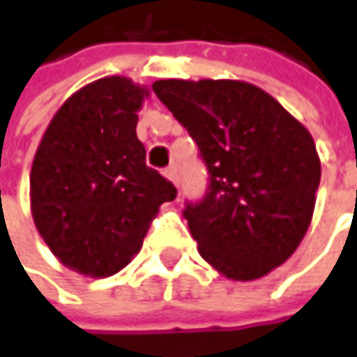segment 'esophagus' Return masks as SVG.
<instances>
[{"label":"esophagus","instance_id":"1","mask_svg":"<svg viewBox=\"0 0 357 357\" xmlns=\"http://www.w3.org/2000/svg\"><path fill=\"white\" fill-rule=\"evenodd\" d=\"M164 176H166V178L169 179V181H172V183H174V185H176V188H178V183H179V178H178V167H176V166H169V167H166V169H164Z\"/></svg>","mask_w":357,"mask_h":357}]
</instances>
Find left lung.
<instances>
[{
  "label": "left lung",
  "mask_w": 357,
  "mask_h": 357,
  "mask_svg": "<svg viewBox=\"0 0 357 357\" xmlns=\"http://www.w3.org/2000/svg\"><path fill=\"white\" fill-rule=\"evenodd\" d=\"M152 89L209 169V191L183 211L199 255L231 280L289 261L310 227L322 172L306 126L245 80L166 79Z\"/></svg>",
  "instance_id": "left-lung-1"
}]
</instances>
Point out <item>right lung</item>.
Returning a JSON list of instances; mask_svg holds the SVG:
<instances>
[{
    "label": "right lung",
    "instance_id": "obj_1",
    "mask_svg": "<svg viewBox=\"0 0 357 357\" xmlns=\"http://www.w3.org/2000/svg\"><path fill=\"white\" fill-rule=\"evenodd\" d=\"M148 86L105 77L68 96L51 118L29 179L31 215L61 263L84 277L116 275L138 255L176 188L146 166L136 136Z\"/></svg>",
    "mask_w": 357,
    "mask_h": 357
}]
</instances>
